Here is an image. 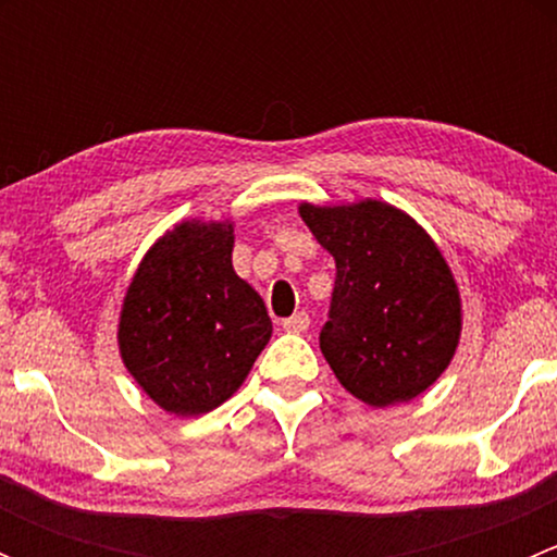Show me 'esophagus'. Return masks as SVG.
<instances>
[{
	"label": "esophagus",
	"instance_id": "obj_1",
	"mask_svg": "<svg viewBox=\"0 0 557 557\" xmlns=\"http://www.w3.org/2000/svg\"><path fill=\"white\" fill-rule=\"evenodd\" d=\"M283 329L288 331V334H305V331L310 329V314L307 312L290 314V318L283 320Z\"/></svg>",
	"mask_w": 557,
	"mask_h": 557
}]
</instances>
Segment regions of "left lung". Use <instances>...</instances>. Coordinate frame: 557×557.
<instances>
[{"label":"left lung","instance_id":"8db88e82","mask_svg":"<svg viewBox=\"0 0 557 557\" xmlns=\"http://www.w3.org/2000/svg\"><path fill=\"white\" fill-rule=\"evenodd\" d=\"M336 261L320 350L336 380L369 407L412 401L450 367L460 294L434 239L396 207L367 199L299 207Z\"/></svg>","mask_w":557,"mask_h":557}]
</instances>
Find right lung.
Here are the masks:
<instances>
[{
    "instance_id": "right-lung-1",
    "label": "right lung",
    "mask_w": 557,
    "mask_h": 557,
    "mask_svg": "<svg viewBox=\"0 0 557 557\" xmlns=\"http://www.w3.org/2000/svg\"><path fill=\"white\" fill-rule=\"evenodd\" d=\"M232 250L228 221L177 223L145 252L123 296V363L180 418L232 398L272 336L263 299L234 272Z\"/></svg>"
}]
</instances>
